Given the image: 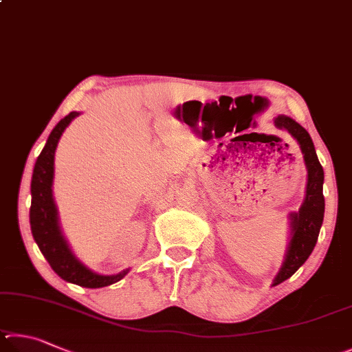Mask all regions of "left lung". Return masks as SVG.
<instances>
[{
	"instance_id": "1",
	"label": "left lung",
	"mask_w": 352,
	"mask_h": 352,
	"mask_svg": "<svg viewBox=\"0 0 352 352\" xmlns=\"http://www.w3.org/2000/svg\"><path fill=\"white\" fill-rule=\"evenodd\" d=\"M275 125L280 129H286L292 138L298 142L301 151L305 154V164L307 168V186L306 198L298 213L292 217V239L289 243L286 260L283 263L280 274L276 275L274 286L280 285L297 272L316 248L320 227L323 224L324 214V198H323V166L318 162L316 148L312 139L306 129L292 120L291 117L278 116Z\"/></svg>"
}]
</instances>
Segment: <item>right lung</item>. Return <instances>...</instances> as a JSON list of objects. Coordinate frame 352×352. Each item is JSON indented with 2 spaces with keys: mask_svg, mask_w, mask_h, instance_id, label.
I'll return each instance as SVG.
<instances>
[{
  "mask_svg": "<svg viewBox=\"0 0 352 352\" xmlns=\"http://www.w3.org/2000/svg\"><path fill=\"white\" fill-rule=\"evenodd\" d=\"M78 113H69L61 119L52 133L49 134L45 148H43L38 159H36L30 184L32 193V204H30V229L35 243L38 244L41 254L45 255L47 263L51 264L54 272L61 276L65 281L83 287H104L122 280L128 274V269L117 275H98L85 267L76 256L71 254L69 248L61 235L57 218V208L52 199V179H54V154L61 134L76 119Z\"/></svg>",
  "mask_w": 352,
  "mask_h": 352,
  "instance_id": "right-lung-1",
  "label": "right lung"
}]
</instances>
